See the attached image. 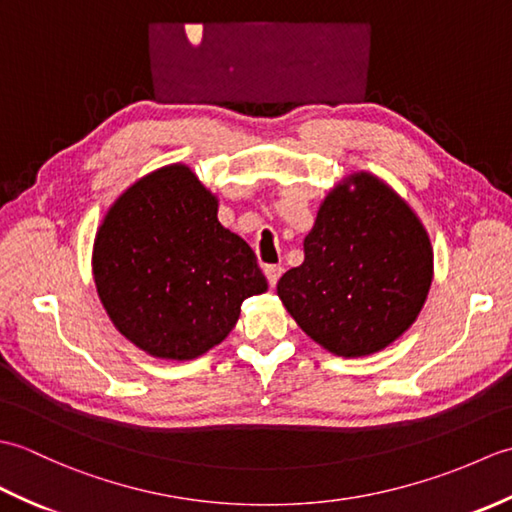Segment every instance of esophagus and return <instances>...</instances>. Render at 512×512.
Here are the masks:
<instances>
[{
	"mask_svg": "<svg viewBox=\"0 0 512 512\" xmlns=\"http://www.w3.org/2000/svg\"><path fill=\"white\" fill-rule=\"evenodd\" d=\"M264 273H266L268 284H270V286H277V281H279L281 273H284V268L277 266V264H270V266H266V268H264Z\"/></svg>",
	"mask_w": 512,
	"mask_h": 512,
	"instance_id": "esophagus-1",
	"label": "esophagus"
}]
</instances>
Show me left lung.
I'll return each mask as SVG.
<instances>
[{"label":"left lung","mask_w":512,"mask_h":512,"mask_svg":"<svg viewBox=\"0 0 512 512\" xmlns=\"http://www.w3.org/2000/svg\"><path fill=\"white\" fill-rule=\"evenodd\" d=\"M303 253V264L279 279L277 295L299 328L336 356L383 350L427 299L429 235L372 173H354L323 200Z\"/></svg>","instance_id":"left-lung-1"}]
</instances>
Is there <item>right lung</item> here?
Listing matches in <instances>:
<instances>
[{"mask_svg": "<svg viewBox=\"0 0 512 512\" xmlns=\"http://www.w3.org/2000/svg\"><path fill=\"white\" fill-rule=\"evenodd\" d=\"M92 270L116 330L167 361L222 343L242 301L268 288L253 248L220 224L217 198L187 165L149 173L112 204Z\"/></svg>", "mask_w": 512, "mask_h": 512, "instance_id": "right-lung-1", "label": "right lung"}]
</instances>
